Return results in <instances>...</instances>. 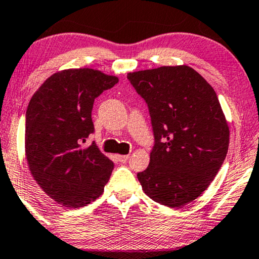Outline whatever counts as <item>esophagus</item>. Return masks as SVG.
Wrapping results in <instances>:
<instances>
[{"instance_id":"obj_1","label":"esophagus","mask_w":259,"mask_h":259,"mask_svg":"<svg viewBox=\"0 0 259 259\" xmlns=\"http://www.w3.org/2000/svg\"><path fill=\"white\" fill-rule=\"evenodd\" d=\"M117 159H118V162H121V163H126L129 159V156L128 155H118Z\"/></svg>"}]
</instances>
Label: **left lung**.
I'll list each match as a JSON object with an SVG mask.
<instances>
[{
  "label": "left lung",
  "mask_w": 259,
  "mask_h": 259,
  "mask_svg": "<svg viewBox=\"0 0 259 259\" xmlns=\"http://www.w3.org/2000/svg\"><path fill=\"white\" fill-rule=\"evenodd\" d=\"M148 105L154 133L150 163L137 174L145 194L170 207L209 187L229 148V126L214 90L187 65L128 74Z\"/></svg>",
  "instance_id": "obj_1"
}]
</instances>
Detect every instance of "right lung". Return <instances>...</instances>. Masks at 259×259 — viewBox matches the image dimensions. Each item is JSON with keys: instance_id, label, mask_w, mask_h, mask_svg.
I'll use <instances>...</instances> for the list:
<instances>
[{"instance_id": "1", "label": "right lung", "mask_w": 259, "mask_h": 259, "mask_svg": "<svg viewBox=\"0 0 259 259\" xmlns=\"http://www.w3.org/2000/svg\"><path fill=\"white\" fill-rule=\"evenodd\" d=\"M118 78L93 69H69L47 79L25 114V155L32 177L54 201L74 209L103 194L114 162L95 142L94 102Z\"/></svg>"}]
</instances>
